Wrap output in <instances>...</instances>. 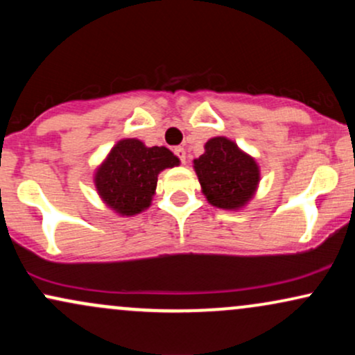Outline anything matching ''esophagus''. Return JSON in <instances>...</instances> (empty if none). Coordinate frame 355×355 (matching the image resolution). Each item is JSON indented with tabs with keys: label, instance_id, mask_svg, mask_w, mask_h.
<instances>
[{
	"label": "esophagus",
	"instance_id": "1",
	"mask_svg": "<svg viewBox=\"0 0 355 355\" xmlns=\"http://www.w3.org/2000/svg\"><path fill=\"white\" fill-rule=\"evenodd\" d=\"M173 153L177 155L178 160H180L182 164H185V162H187V152H185V148H182V146H177V148L173 150Z\"/></svg>",
	"mask_w": 355,
	"mask_h": 355
}]
</instances>
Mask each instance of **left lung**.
I'll list each match as a JSON object with an SVG mask.
<instances>
[{"instance_id": "8db88e82", "label": "left lung", "mask_w": 355, "mask_h": 355, "mask_svg": "<svg viewBox=\"0 0 355 355\" xmlns=\"http://www.w3.org/2000/svg\"><path fill=\"white\" fill-rule=\"evenodd\" d=\"M193 168L209 203L225 210L242 209L260 180L254 158L225 137L207 141L205 153L193 160Z\"/></svg>"}]
</instances>
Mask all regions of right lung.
Here are the masks:
<instances>
[{
	"instance_id": "right-lung-1",
	"label": "right lung",
	"mask_w": 355,
	"mask_h": 355,
	"mask_svg": "<svg viewBox=\"0 0 355 355\" xmlns=\"http://www.w3.org/2000/svg\"><path fill=\"white\" fill-rule=\"evenodd\" d=\"M180 164L165 146H145L140 140H120L95 173L98 195L116 214L132 215L148 209L158 173Z\"/></svg>"
}]
</instances>
